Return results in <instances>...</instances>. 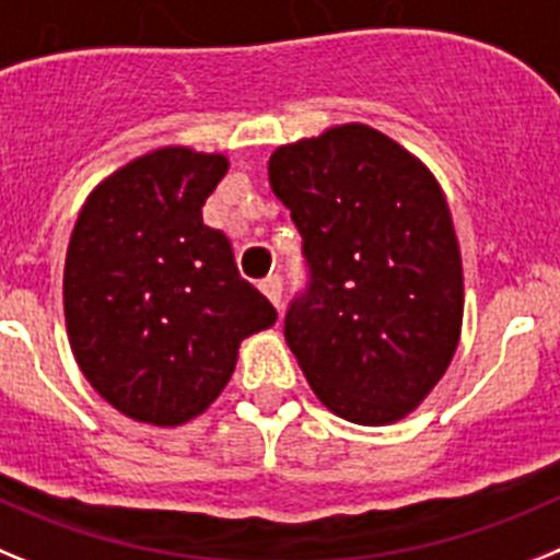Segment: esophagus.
I'll return each mask as SVG.
<instances>
[{
	"instance_id": "obj_1",
	"label": "esophagus",
	"mask_w": 560,
	"mask_h": 560,
	"mask_svg": "<svg viewBox=\"0 0 560 560\" xmlns=\"http://www.w3.org/2000/svg\"><path fill=\"white\" fill-rule=\"evenodd\" d=\"M259 287H261V293L270 299V304H276V307H279L281 304V279L279 276H267Z\"/></svg>"
}]
</instances>
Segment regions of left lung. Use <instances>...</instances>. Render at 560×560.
Instances as JSON below:
<instances>
[{
	"label": "left lung",
	"mask_w": 560,
	"mask_h": 560,
	"mask_svg": "<svg viewBox=\"0 0 560 560\" xmlns=\"http://www.w3.org/2000/svg\"><path fill=\"white\" fill-rule=\"evenodd\" d=\"M267 174L310 265L287 347L332 415L402 420L440 383L462 335V253L440 183L366 124L279 145Z\"/></svg>",
	"instance_id": "left-lung-1"
}]
</instances>
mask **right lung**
<instances>
[{
  "label": "right lung",
  "instance_id": "1",
  "mask_svg": "<svg viewBox=\"0 0 560 560\" xmlns=\"http://www.w3.org/2000/svg\"><path fill=\"white\" fill-rule=\"evenodd\" d=\"M225 154L160 145L120 165L78 211L65 261L70 349L90 386L135 422L177 428L231 381L240 343L276 310L202 222Z\"/></svg>",
  "mask_w": 560,
  "mask_h": 560
}]
</instances>
